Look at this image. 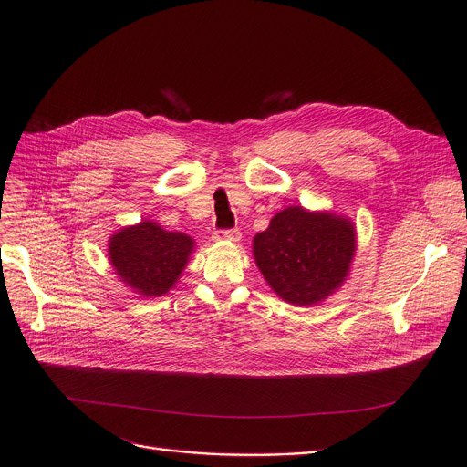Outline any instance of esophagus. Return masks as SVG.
Segmentation results:
<instances>
[{"label": "esophagus", "mask_w": 467, "mask_h": 467, "mask_svg": "<svg viewBox=\"0 0 467 467\" xmlns=\"http://www.w3.org/2000/svg\"><path fill=\"white\" fill-rule=\"evenodd\" d=\"M242 233L238 229H227V231H216L213 234L214 242H240Z\"/></svg>", "instance_id": "34e87169"}]
</instances>
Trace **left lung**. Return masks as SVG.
Masks as SVG:
<instances>
[{"label": "left lung", "instance_id": "obj_1", "mask_svg": "<svg viewBox=\"0 0 467 467\" xmlns=\"http://www.w3.org/2000/svg\"><path fill=\"white\" fill-rule=\"evenodd\" d=\"M357 253L351 218L292 205L253 238V256L270 288L286 303L312 306L349 277Z\"/></svg>", "mask_w": 467, "mask_h": 467}]
</instances>
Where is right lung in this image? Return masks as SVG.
<instances>
[{
    "instance_id": "obj_1",
    "label": "right lung",
    "mask_w": 467,
    "mask_h": 467,
    "mask_svg": "<svg viewBox=\"0 0 467 467\" xmlns=\"http://www.w3.org/2000/svg\"><path fill=\"white\" fill-rule=\"evenodd\" d=\"M193 247L195 242L188 234L142 220L109 238V260L118 279L132 292L159 297L175 286Z\"/></svg>"
}]
</instances>
